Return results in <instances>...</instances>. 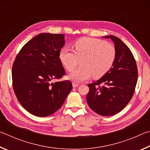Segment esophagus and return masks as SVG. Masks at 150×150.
I'll use <instances>...</instances> for the list:
<instances>
[{"label":"esophagus","instance_id":"34e87169","mask_svg":"<svg viewBox=\"0 0 150 150\" xmlns=\"http://www.w3.org/2000/svg\"><path fill=\"white\" fill-rule=\"evenodd\" d=\"M79 85L78 84V83H73V87H77Z\"/></svg>","mask_w":150,"mask_h":150}]
</instances>
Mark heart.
<instances>
[{
  "label": "heart",
  "instance_id": "obj_1",
  "mask_svg": "<svg viewBox=\"0 0 150 150\" xmlns=\"http://www.w3.org/2000/svg\"><path fill=\"white\" fill-rule=\"evenodd\" d=\"M74 51L64 47L59 52L60 61L67 70H72L81 59V67L71 71L68 77L75 82H83L91 75L102 77L114 65L116 52L113 45L93 38H82L74 44Z\"/></svg>",
  "mask_w": 150,
  "mask_h": 150
}]
</instances>
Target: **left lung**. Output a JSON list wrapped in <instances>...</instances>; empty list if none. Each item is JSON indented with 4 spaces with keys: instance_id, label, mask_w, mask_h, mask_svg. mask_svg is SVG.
<instances>
[{
    "instance_id": "8db88e82",
    "label": "left lung",
    "mask_w": 150,
    "mask_h": 150,
    "mask_svg": "<svg viewBox=\"0 0 150 150\" xmlns=\"http://www.w3.org/2000/svg\"><path fill=\"white\" fill-rule=\"evenodd\" d=\"M115 43L116 52L114 65L96 82L90 83L87 102L92 110L101 116L118 113L130 102L138 81L136 60L129 47L117 37L107 35Z\"/></svg>"
}]
</instances>
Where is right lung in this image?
Returning <instances> with one entry per match:
<instances>
[{"label": "right lung", "mask_w": 150, "mask_h": 150, "mask_svg": "<svg viewBox=\"0 0 150 150\" xmlns=\"http://www.w3.org/2000/svg\"><path fill=\"white\" fill-rule=\"evenodd\" d=\"M65 35L40 34L25 44L12 65V86L18 100L30 113L45 117L63 105L73 86L69 81L52 83L65 74L59 59Z\"/></svg>", "instance_id": "1"}]
</instances>
